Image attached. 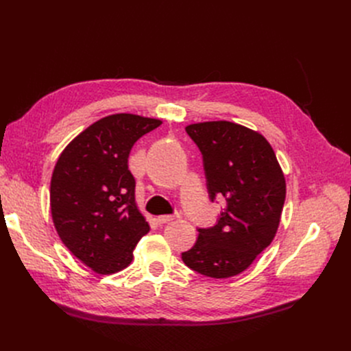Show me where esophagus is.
<instances>
[{"instance_id":"34e87169","label":"esophagus","mask_w":351,"mask_h":351,"mask_svg":"<svg viewBox=\"0 0 351 351\" xmlns=\"http://www.w3.org/2000/svg\"><path fill=\"white\" fill-rule=\"evenodd\" d=\"M175 219V216L173 215H162V216H158V222L159 223H168V222H171V220H173Z\"/></svg>"}]
</instances>
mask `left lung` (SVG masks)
Returning <instances> with one entry per match:
<instances>
[{
	"label": "left lung",
	"mask_w": 351,
	"mask_h": 351,
	"mask_svg": "<svg viewBox=\"0 0 351 351\" xmlns=\"http://www.w3.org/2000/svg\"><path fill=\"white\" fill-rule=\"evenodd\" d=\"M204 159L210 202L226 209L212 228H199L182 261L208 278L226 279L246 270L273 241L286 197V180L273 147L249 128L228 121L185 128Z\"/></svg>",
	"instance_id": "1"
}]
</instances>
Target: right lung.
<instances>
[{"label": "right lung", "mask_w": 351, "mask_h": 351, "mask_svg": "<svg viewBox=\"0 0 351 351\" xmlns=\"http://www.w3.org/2000/svg\"><path fill=\"white\" fill-rule=\"evenodd\" d=\"M162 122L132 114L105 117L62 151L51 178L55 229L71 253L99 274L125 269L149 225L135 204L128 169L134 143Z\"/></svg>", "instance_id": "right-lung-1"}]
</instances>
